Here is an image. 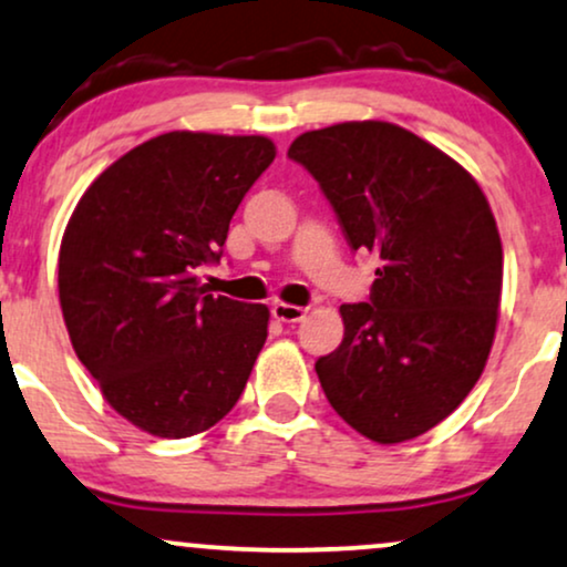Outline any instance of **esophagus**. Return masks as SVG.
I'll use <instances>...</instances> for the list:
<instances>
[{
  "label": "esophagus",
  "mask_w": 567,
  "mask_h": 567,
  "mask_svg": "<svg viewBox=\"0 0 567 567\" xmlns=\"http://www.w3.org/2000/svg\"><path fill=\"white\" fill-rule=\"evenodd\" d=\"M271 313H275L277 322L296 324L306 317V309H301V306H292V303H275V306H271Z\"/></svg>",
  "instance_id": "34e87169"
}]
</instances>
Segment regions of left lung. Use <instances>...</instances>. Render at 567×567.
I'll list each match as a JSON object with an SVG mask.
<instances>
[{"label":"left lung","instance_id":"1","mask_svg":"<svg viewBox=\"0 0 567 567\" xmlns=\"http://www.w3.org/2000/svg\"><path fill=\"white\" fill-rule=\"evenodd\" d=\"M351 250L380 258L370 301L343 303V343L317 361L353 431L401 443L446 420L478 383L502 298L496 218L465 168L388 121H346L292 142Z\"/></svg>","mask_w":567,"mask_h":567}]
</instances>
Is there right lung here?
I'll list each match as a JSON object with an SVG mask.
<instances>
[{
	"label": "right lung",
	"mask_w": 567,
	"mask_h": 567,
	"mask_svg": "<svg viewBox=\"0 0 567 567\" xmlns=\"http://www.w3.org/2000/svg\"><path fill=\"white\" fill-rule=\"evenodd\" d=\"M266 136L168 132L81 195L58 261L73 351L121 417L158 439L208 431L240 399L269 309L208 292L245 193L275 161Z\"/></svg>",
	"instance_id": "add662e5"
}]
</instances>
